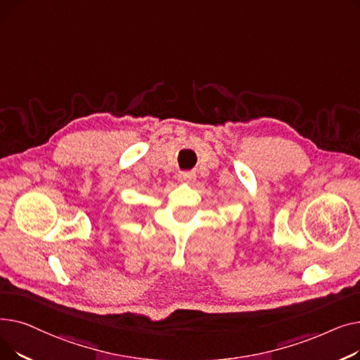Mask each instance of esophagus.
Masks as SVG:
<instances>
[{
	"label": "esophagus",
	"instance_id": "esophagus-1",
	"mask_svg": "<svg viewBox=\"0 0 360 360\" xmlns=\"http://www.w3.org/2000/svg\"><path fill=\"white\" fill-rule=\"evenodd\" d=\"M193 174L191 172H184L179 175V181H184V179H193Z\"/></svg>",
	"mask_w": 360,
	"mask_h": 360
}]
</instances>
